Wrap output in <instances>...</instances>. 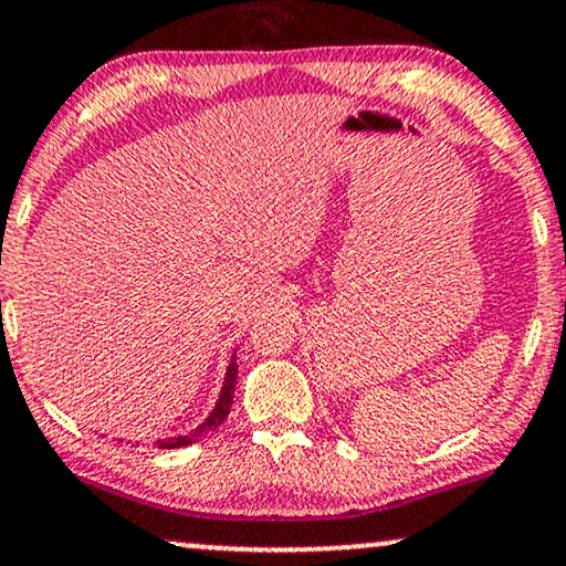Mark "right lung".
Here are the masks:
<instances>
[{
    "label": "right lung",
    "instance_id": "1",
    "mask_svg": "<svg viewBox=\"0 0 566 566\" xmlns=\"http://www.w3.org/2000/svg\"><path fill=\"white\" fill-rule=\"evenodd\" d=\"M234 384H238V360H234L232 355V363L230 368H227V376H224V386H221V395H219V402L213 407L209 418L200 423L196 431H190L188 436H171V439H161L156 441L159 443V449H180V447H188V443H196L200 436H206L209 431H217V428L224 423V418L230 415V407H232V395H234Z\"/></svg>",
    "mask_w": 566,
    "mask_h": 566
}]
</instances>
